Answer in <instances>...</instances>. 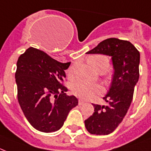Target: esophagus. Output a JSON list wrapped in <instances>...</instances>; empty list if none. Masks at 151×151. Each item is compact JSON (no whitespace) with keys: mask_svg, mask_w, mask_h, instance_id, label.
<instances>
[{"mask_svg":"<svg viewBox=\"0 0 151 151\" xmlns=\"http://www.w3.org/2000/svg\"><path fill=\"white\" fill-rule=\"evenodd\" d=\"M85 103H86V102L83 101V100H81V99H79V106H83V105H84Z\"/></svg>","mask_w":151,"mask_h":151,"instance_id":"1","label":"esophagus"}]
</instances>
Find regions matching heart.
Returning a JSON list of instances; mask_svg holds the SVG:
<instances>
[{"label": "heart", "instance_id": "b5f03b06", "mask_svg": "<svg viewBox=\"0 0 151 151\" xmlns=\"http://www.w3.org/2000/svg\"><path fill=\"white\" fill-rule=\"evenodd\" d=\"M89 65L96 72H106L109 68L108 58L103 55H93L88 58ZM69 76H72V69L69 70ZM102 86L99 84H89L83 82H76L72 84V92L75 96L84 100H89L103 93Z\"/></svg>", "mask_w": 151, "mask_h": 151}]
</instances>
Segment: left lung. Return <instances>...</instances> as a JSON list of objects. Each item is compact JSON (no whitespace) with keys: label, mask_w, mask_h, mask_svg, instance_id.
<instances>
[{"label":"left lung","mask_w":151,"mask_h":151,"mask_svg":"<svg viewBox=\"0 0 151 151\" xmlns=\"http://www.w3.org/2000/svg\"><path fill=\"white\" fill-rule=\"evenodd\" d=\"M86 53L103 54L112 58L113 80L103 98L107 105H94V113L84 121L91 134L109 135L121 123L132 101L134 88L139 77V52L128 41L111 38Z\"/></svg>","instance_id":"left-lung-1"}]
</instances>
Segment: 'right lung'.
<instances>
[{"instance_id": "right-lung-1", "label": "right lung", "mask_w": 151, "mask_h": 151, "mask_svg": "<svg viewBox=\"0 0 151 151\" xmlns=\"http://www.w3.org/2000/svg\"><path fill=\"white\" fill-rule=\"evenodd\" d=\"M70 64L59 62L33 47L19 57L15 75L19 103L28 122L38 131L59 130L78 105V99L67 95V87L61 84Z\"/></svg>"}]
</instances>
